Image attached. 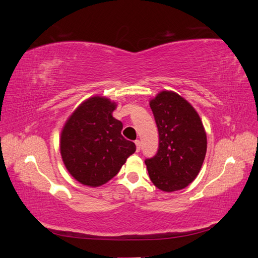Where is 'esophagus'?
Returning <instances> with one entry per match:
<instances>
[{
    "mask_svg": "<svg viewBox=\"0 0 258 258\" xmlns=\"http://www.w3.org/2000/svg\"><path fill=\"white\" fill-rule=\"evenodd\" d=\"M136 145H137V152H140V148H141V142L139 140H136Z\"/></svg>",
    "mask_w": 258,
    "mask_h": 258,
    "instance_id": "34e87169",
    "label": "esophagus"
}]
</instances>
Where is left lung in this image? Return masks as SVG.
Listing matches in <instances>:
<instances>
[{
	"mask_svg": "<svg viewBox=\"0 0 258 258\" xmlns=\"http://www.w3.org/2000/svg\"><path fill=\"white\" fill-rule=\"evenodd\" d=\"M159 134V148L145 165L153 184L172 192L188 186L200 172L207 153V134L194 106L171 90L150 100Z\"/></svg>",
	"mask_w": 258,
	"mask_h": 258,
	"instance_id": "1",
	"label": "left lung"
}]
</instances>
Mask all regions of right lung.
Here are the masks:
<instances>
[{
  "label": "right lung",
  "instance_id": "1",
  "mask_svg": "<svg viewBox=\"0 0 258 258\" xmlns=\"http://www.w3.org/2000/svg\"><path fill=\"white\" fill-rule=\"evenodd\" d=\"M116 107L106 97L92 96L75 108L61 130L62 161L83 185L107 183L136 152V144L121 136L122 122L113 117Z\"/></svg>",
  "mask_w": 258,
  "mask_h": 258
}]
</instances>
